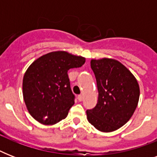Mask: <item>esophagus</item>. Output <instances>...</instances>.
Returning a JSON list of instances; mask_svg holds the SVG:
<instances>
[{
  "label": "esophagus",
  "instance_id": "esophagus-1",
  "mask_svg": "<svg viewBox=\"0 0 157 157\" xmlns=\"http://www.w3.org/2000/svg\"><path fill=\"white\" fill-rule=\"evenodd\" d=\"M77 98H78V101L81 102V101H82V99H83V96L81 95V94H80V95L77 96Z\"/></svg>",
  "mask_w": 157,
  "mask_h": 157
}]
</instances>
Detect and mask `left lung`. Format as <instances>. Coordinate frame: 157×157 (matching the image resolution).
<instances>
[{"label": "left lung", "instance_id": "obj_1", "mask_svg": "<svg viewBox=\"0 0 157 157\" xmlns=\"http://www.w3.org/2000/svg\"><path fill=\"white\" fill-rule=\"evenodd\" d=\"M97 82L98 103L87 110L88 121L102 132H112L123 126L134 114L139 103V86L129 69L112 59H92Z\"/></svg>", "mask_w": 157, "mask_h": 157}]
</instances>
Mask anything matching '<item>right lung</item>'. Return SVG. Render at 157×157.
Instances as JSON below:
<instances>
[{"label": "right lung", "mask_w": 157, "mask_h": 157, "mask_svg": "<svg viewBox=\"0 0 157 157\" xmlns=\"http://www.w3.org/2000/svg\"><path fill=\"white\" fill-rule=\"evenodd\" d=\"M86 59L65 51L42 55L27 69L23 95L32 117L43 124H54L65 119L74 104L67 71L80 67Z\"/></svg>", "instance_id": "1"}]
</instances>
